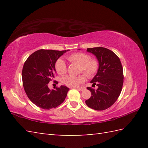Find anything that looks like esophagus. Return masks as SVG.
I'll return each mask as SVG.
<instances>
[{
  "label": "esophagus",
  "instance_id": "esophagus-1",
  "mask_svg": "<svg viewBox=\"0 0 148 148\" xmlns=\"http://www.w3.org/2000/svg\"><path fill=\"white\" fill-rule=\"evenodd\" d=\"M77 89L79 91H83L84 90V87L83 88H77Z\"/></svg>",
  "mask_w": 148,
  "mask_h": 148
}]
</instances>
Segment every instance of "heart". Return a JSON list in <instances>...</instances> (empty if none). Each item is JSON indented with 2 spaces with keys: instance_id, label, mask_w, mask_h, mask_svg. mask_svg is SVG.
Segmentation results:
<instances>
[{
  "instance_id": "1",
  "label": "heart",
  "mask_w": 148,
  "mask_h": 148,
  "mask_svg": "<svg viewBox=\"0 0 148 148\" xmlns=\"http://www.w3.org/2000/svg\"><path fill=\"white\" fill-rule=\"evenodd\" d=\"M68 59L71 62L79 64L80 67V72H83L87 77H93L97 74L99 69V62L95 58H90L89 55L84 53H74L69 55ZM55 69L59 74H64L67 72V67L65 62L63 59L60 58L55 64ZM86 80V77L84 74L78 76L69 75L63 78V82L66 85L76 88L83 83Z\"/></svg>"
}]
</instances>
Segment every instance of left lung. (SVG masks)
<instances>
[{
	"instance_id": "obj_1",
	"label": "left lung",
	"mask_w": 148,
	"mask_h": 148,
	"mask_svg": "<svg viewBox=\"0 0 148 148\" xmlns=\"http://www.w3.org/2000/svg\"><path fill=\"white\" fill-rule=\"evenodd\" d=\"M86 51L95 56L99 69L91 83L98 86L97 90L88 87L92 96L86 104L97 111H103L111 107L119 96L123 84V72L120 60L115 53L103 47L88 48Z\"/></svg>"
}]
</instances>
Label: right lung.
Segmentation results:
<instances>
[{
    "instance_id": "obj_1",
    "label": "right lung",
    "mask_w": 148,
    "mask_h": 148,
    "mask_svg": "<svg viewBox=\"0 0 148 148\" xmlns=\"http://www.w3.org/2000/svg\"><path fill=\"white\" fill-rule=\"evenodd\" d=\"M68 51L39 49L29 56L25 62L22 70L25 92L30 101L40 108H55L67 97L69 88L61 86L50 90L48 84L56 73V62Z\"/></svg>"
}]
</instances>
